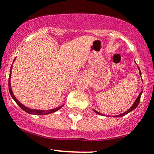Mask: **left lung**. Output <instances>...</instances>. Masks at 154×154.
I'll list each match as a JSON object with an SVG mask.
<instances>
[{"label":"left lung","instance_id":"1","mask_svg":"<svg viewBox=\"0 0 154 154\" xmlns=\"http://www.w3.org/2000/svg\"><path fill=\"white\" fill-rule=\"evenodd\" d=\"M135 63H136V62H135ZM138 70H140V75H141V71H140V68H139V67H138ZM142 93H143V91H142L141 92H140V95H138V97H137V99H136V100H135L134 101V104L133 105L131 106L130 107L129 109H128V110L127 111H125V112H123V113H122V114H120V115H116V116H114V117H123V116H124V115H127V114L128 113H129V112H131V111H133V110H134L135 109L137 108V106H138V104H139V103H140V97H141V95H142ZM93 111L94 112H95V113H97V114H98V115H103V116H105V115H103V114H101V113H100V112H97V111H95V110H94L93 109ZM107 116H108V115H107Z\"/></svg>","mask_w":154,"mask_h":154}]
</instances>
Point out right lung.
Wrapping results in <instances>:
<instances>
[{"label":"right lung","mask_w":154,"mask_h":154,"mask_svg":"<svg viewBox=\"0 0 154 154\" xmlns=\"http://www.w3.org/2000/svg\"><path fill=\"white\" fill-rule=\"evenodd\" d=\"M14 60L15 59H14V61H13V62H14ZM11 69H12V65L11 66V70H10V72H9V92H10V95L12 97V98L14 99V101L17 103V104H18V106H19L20 107L21 109H22L23 110H24L25 112H26L27 113L29 114H31V115H49V114H51L53 113V112H55L58 111L59 109H60L61 108H62V106H63L64 105L61 106L59 107H57V108L55 109H50V110H39V109H30V108H28V107L25 106L24 105H23L22 103H20V102L19 101V100H17V98H16L15 96L14 95V94H13V92L12 90H11V82H10V79H11Z\"/></svg>","instance_id":"1"}]
</instances>
